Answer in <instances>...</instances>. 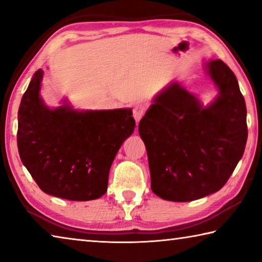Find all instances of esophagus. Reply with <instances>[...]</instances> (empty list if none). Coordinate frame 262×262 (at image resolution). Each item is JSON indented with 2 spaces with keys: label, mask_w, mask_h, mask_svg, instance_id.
Masks as SVG:
<instances>
[{
  "label": "esophagus",
  "mask_w": 262,
  "mask_h": 262,
  "mask_svg": "<svg viewBox=\"0 0 262 262\" xmlns=\"http://www.w3.org/2000/svg\"><path fill=\"white\" fill-rule=\"evenodd\" d=\"M145 108L143 105H136L134 108H133V117H134L136 123H139V121L141 120V118L144 115Z\"/></svg>",
  "instance_id": "1"
}]
</instances>
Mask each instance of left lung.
I'll return each mask as SVG.
<instances>
[{
  "instance_id": "left-lung-1",
  "label": "left lung",
  "mask_w": 262,
  "mask_h": 262,
  "mask_svg": "<svg viewBox=\"0 0 262 262\" xmlns=\"http://www.w3.org/2000/svg\"><path fill=\"white\" fill-rule=\"evenodd\" d=\"M206 73L219 91L210 104L172 81L140 121L151 189L164 200L187 202L216 193L245 150L246 105L236 76L221 60L208 62Z\"/></svg>"
}]
</instances>
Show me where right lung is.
Segmentation results:
<instances>
[{
    "instance_id": "obj_1",
    "label": "right lung",
    "mask_w": 262,
    "mask_h": 262,
    "mask_svg": "<svg viewBox=\"0 0 262 262\" xmlns=\"http://www.w3.org/2000/svg\"><path fill=\"white\" fill-rule=\"evenodd\" d=\"M38 69L18 110L17 145L23 165L46 194L72 201L106 193L115 155L135 128L132 108L75 110L67 99L51 108Z\"/></svg>"
}]
</instances>
